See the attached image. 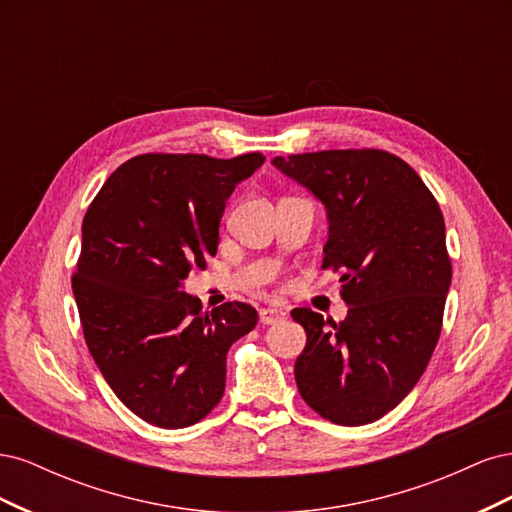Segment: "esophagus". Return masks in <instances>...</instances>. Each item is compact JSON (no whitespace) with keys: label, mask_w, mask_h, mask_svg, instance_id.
<instances>
[{"label":"esophagus","mask_w":512,"mask_h":512,"mask_svg":"<svg viewBox=\"0 0 512 512\" xmlns=\"http://www.w3.org/2000/svg\"><path fill=\"white\" fill-rule=\"evenodd\" d=\"M284 316H286V312H284V309H280V307H265V309H260V322H262V324L280 322V320H284Z\"/></svg>","instance_id":"obj_1"}]
</instances>
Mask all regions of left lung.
Returning a JSON list of instances; mask_svg holds the SVG:
<instances>
[{
	"label": "left lung",
	"instance_id": "left-lung-1",
	"mask_svg": "<svg viewBox=\"0 0 512 512\" xmlns=\"http://www.w3.org/2000/svg\"><path fill=\"white\" fill-rule=\"evenodd\" d=\"M273 166L327 209L322 269L342 271L348 305L342 322L290 312L307 333L294 363L299 393L331 423H374L414 389L442 331L453 267L438 200L382 149L277 156Z\"/></svg>",
	"mask_w": 512,
	"mask_h": 512
}]
</instances>
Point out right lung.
Returning <instances> with one entry per match:
<instances>
[{
    "instance_id": "1",
    "label": "right lung",
    "mask_w": 512,
    "mask_h": 512,
    "mask_svg": "<svg viewBox=\"0 0 512 512\" xmlns=\"http://www.w3.org/2000/svg\"><path fill=\"white\" fill-rule=\"evenodd\" d=\"M262 162L145 153L123 162L85 213L72 275L85 342L123 406L151 425L190 427L218 406L228 348L256 327L252 305L205 312L181 288L218 252L226 200Z\"/></svg>"
}]
</instances>
